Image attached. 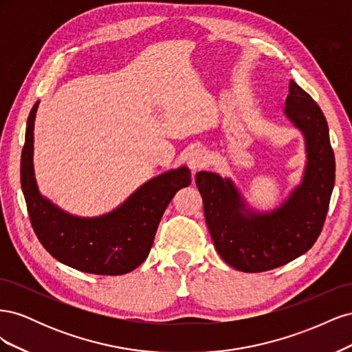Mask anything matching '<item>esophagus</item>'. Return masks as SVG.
Listing matches in <instances>:
<instances>
[{
    "label": "esophagus",
    "mask_w": 352,
    "mask_h": 352,
    "mask_svg": "<svg viewBox=\"0 0 352 352\" xmlns=\"http://www.w3.org/2000/svg\"><path fill=\"white\" fill-rule=\"evenodd\" d=\"M188 164L192 172H198V170L204 168L208 164V155L204 150H194L190 151L188 157Z\"/></svg>",
    "instance_id": "1"
}]
</instances>
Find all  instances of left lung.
Returning a JSON list of instances; mask_svg holds the SVG:
<instances>
[{"label": "left lung", "instance_id": "obj_1", "mask_svg": "<svg viewBox=\"0 0 352 352\" xmlns=\"http://www.w3.org/2000/svg\"><path fill=\"white\" fill-rule=\"evenodd\" d=\"M285 113L305 136L302 184L267 214L247 210L229 179L197 173L206 221L220 257L245 273L267 272L310 250L323 229L335 185V154L323 111L291 80Z\"/></svg>", "mask_w": 352, "mask_h": 352}]
</instances>
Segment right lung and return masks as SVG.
Listing matches in <instances>:
<instances>
[{"mask_svg":"<svg viewBox=\"0 0 352 352\" xmlns=\"http://www.w3.org/2000/svg\"><path fill=\"white\" fill-rule=\"evenodd\" d=\"M30 110L20 162V182L30 225L52 257L79 272L117 276L135 270L150 254L158 223L179 189L190 185L188 167L160 175L142 185L119 208L95 219H79L41 197L34 176V120Z\"/></svg>","mask_w":352,"mask_h":352,"instance_id":"1","label":"right lung"}]
</instances>
